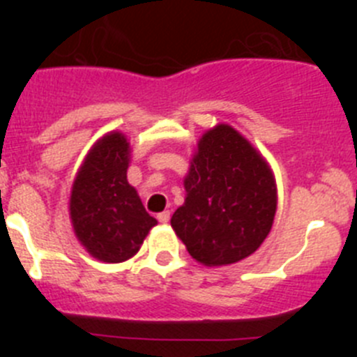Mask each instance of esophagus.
Here are the masks:
<instances>
[{"label":"esophagus","instance_id":"obj_1","mask_svg":"<svg viewBox=\"0 0 357 357\" xmlns=\"http://www.w3.org/2000/svg\"><path fill=\"white\" fill-rule=\"evenodd\" d=\"M157 220L160 223H168L169 222V211H162V213L157 214Z\"/></svg>","mask_w":357,"mask_h":357}]
</instances>
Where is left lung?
Here are the masks:
<instances>
[{"instance_id":"left-lung-1","label":"left lung","mask_w":357,"mask_h":357,"mask_svg":"<svg viewBox=\"0 0 357 357\" xmlns=\"http://www.w3.org/2000/svg\"><path fill=\"white\" fill-rule=\"evenodd\" d=\"M172 227L193 259L222 266L245 259L273 225L277 189L266 160L229 125L202 135Z\"/></svg>"}]
</instances>
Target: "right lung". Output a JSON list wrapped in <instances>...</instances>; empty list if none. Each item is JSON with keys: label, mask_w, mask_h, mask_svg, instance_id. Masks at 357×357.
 <instances>
[{"label": "right lung", "mask_w": 357, "mask_h": 357, "mask_svg": "<svg viewBox=\"0 0 357 357\" xmlns=\"http://www.w3.org/2000/svg\"><path fill=\"white\" fill-rule=\"evenodd\" d=\"M127 168V139L110 132L94 144L73 184L69 211L75 234L103 263L130 259L157 225L128 184Z\"/></svg>", "instance_id": "obj_1"}]
</instances>
